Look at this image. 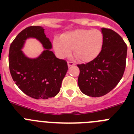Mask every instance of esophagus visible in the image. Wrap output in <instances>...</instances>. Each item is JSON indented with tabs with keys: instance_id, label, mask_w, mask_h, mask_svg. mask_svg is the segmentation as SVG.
<instances>
[{
	"instance_id": "1",
	"label": "esophagus",
	"mask_w": 134,
	"mask_h": 134,
	"mask_svg": "<svg viewBox=\"0 0 134 134\" xmlns=\"http://www.w3.org/2000/svg\"><path fill=\"white\" fill-rule=\"evenodd\" d=\"M75 65V64L74 63V62H68V67H70V66H74Z\"/></svg>"
}]
</instances>
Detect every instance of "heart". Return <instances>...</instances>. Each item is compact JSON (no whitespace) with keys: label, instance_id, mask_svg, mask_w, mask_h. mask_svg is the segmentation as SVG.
Segmentation results:
<instances>
[{"label":"heart","instance_id":"heart-1","mask_svg":"<svg viewBox=\"0 0 134 134\" xmlns=\"http://www.w3.org/2000/svg\"><path fill=\"white\" fill-rule=\"evenodd\" d=\"M104 42L99 29H77L56 37L53 42L55 54L60 58L69 56L73 49L76 58L82 62H90L99 55Z\"/></svg>","mask_w":134,"mask_h":134}]
</instances>
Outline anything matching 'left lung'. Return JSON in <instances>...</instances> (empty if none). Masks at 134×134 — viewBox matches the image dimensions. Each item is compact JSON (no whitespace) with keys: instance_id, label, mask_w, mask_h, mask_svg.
Returning <instances> with one entry per match:
<instances>
[{"instance_id":"left-lung-1","label":"left lung","mask_w":134,"mask_h":134,"mask_svg":"<svg viewBox=\"0 0 134 134\" xmlns=\"http://www.w3.org/2000/svg\"><path fill=\"white\" fill-rule=\"evenodd\" d=\"M102 50L94 60L78 64L80 74L78 85L86 95L99 97L109 93L120 81L125 68L127 45L112 29L102 28Z\"/></svg>"}]
</instances>
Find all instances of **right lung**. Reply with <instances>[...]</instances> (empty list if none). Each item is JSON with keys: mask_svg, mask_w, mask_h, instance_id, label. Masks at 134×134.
Wrapping results in <instances>:
<instances>
[{"mask_svg": "<svg viewBox=\"0 0 134 134\" xmlns=\"http://www.w3.org/2000/svg\"><path fill=\"white\" fill-rule=\"evenodd\" d=\"M35 38L46 49L36 59H29L21 50L26 40ZM52 43L40 26H30L21 31L9 49V65L11 76L25 94L35 99L54 97L59 93L68 70L66 60L57 58Z\"/></svg>", "mask_w": 134, "mask_h": 134, "instance_id": "add662e5", "label": "right lung"}]
</instances>
